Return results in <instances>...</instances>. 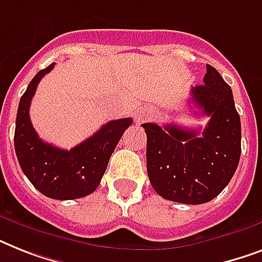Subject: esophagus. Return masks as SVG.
Segmentation results:
<instances>
[{
	"instance_id": "esophagus-1",
	"label": "esophagus",
	"mask_w": 262,
	"mask_h": 262,
	"mask_svg": "<svg viewBox=\"0 0 262 262\" xmlns=\"http://www.w3.org/2000/svg\"><path fill=\"white\" fill-rule=\"evenodd\" d=\"M152 118V113L149 110H140L137 114H136V122H145L148 119Z\"/></svg>"
}]
</instances>
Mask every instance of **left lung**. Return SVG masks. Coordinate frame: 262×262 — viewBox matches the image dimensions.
<instances>
[{
	"label": "left lung",
	"mask_w": 262,
	"mask_h": 262,
	"mask_svg": "<svg viewBox=\"0 0 262 262\" xmlns=\"http://www.w3.org/2000/svg\"><path fill=\"white\" fill-rule=\"evenodd\" d=\"M191 102L209 122L199 129L143 123L147 133V171L152 187L175 203L204 204L222 193L241 158V118L232 91L207 65L204 84L191 87Z\"/></svg>",
	"instance_id": "1"
}]
</instances>
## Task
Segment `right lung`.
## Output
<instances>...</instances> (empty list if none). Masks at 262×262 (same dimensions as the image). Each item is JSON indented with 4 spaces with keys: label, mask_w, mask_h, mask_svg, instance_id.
I'll return each mask as SVG.
<instances>
[{
    "label": "right lung",
    "mask_w": 262,
    "mask_h": 262,
    "mask_svg": "<svg viewBox=\"0 0 262 262\" xmlns=\"http://www.w3.org/2000/svg\"><path fill=\"white\" fill-rule=\"evenodd\" d=\"M53 68L54 62L38 72L20 99L14 151L23 172L42 194L55 200L81 199L96 190L111 154L133 121L132 118L110 121L69 151L42 141L31 123V99L39 81Z\"/></svg>",
    "instance_id": "obj_1"
}]
</instances>
